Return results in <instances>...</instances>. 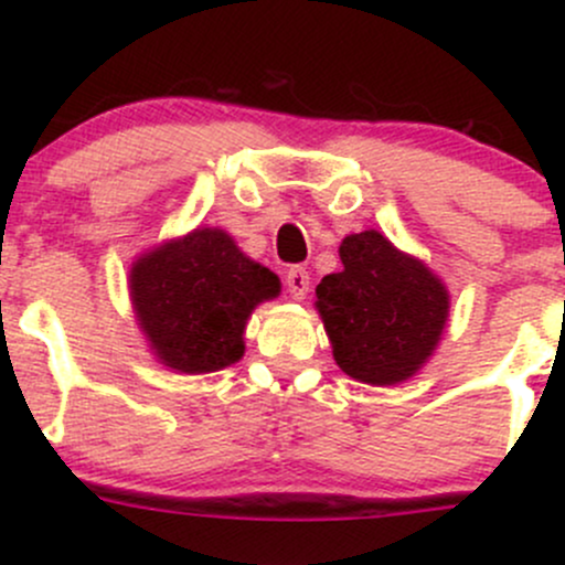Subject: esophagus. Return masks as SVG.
Returning a JSON list of instances; mask_svg holds the SVG:
<instances>
[{
	"label": "esophagus",
	"mask_w": 565,
	"mask_h": 565,
	"mask_svg": "<svg viewBox=\"0 0 565 565\" xmlns=\"http://www.w3.org/2000/svg\"><path fill=\"white\" fill-rule=\"evenodd\" d=\"M287 289L289 295L295 297V300H305V295H308L310 289V274L300 265H295V268L287 270Z\"/></svg>",
	"instance_id": "34e87169"
}]
</instances>
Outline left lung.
Here are the masks:
<instances>
[{
    "label": "left lung",
    "mask_w": 565,
    "mask_h": 565,
    "mask_svg": "<svg viewBox=\"0 0 565 565\" xmlns=\"http://www.w3.org/2000/svg\"><path fill=\"white\" fill-rule=\"evenodd\" d=\"M340 260V274L316 287L337 366L366 385H395L417 374L449 319L440 278L380 231L342 238Z\"/></svg>",
    "instance_id": "1"
}]
</instances>
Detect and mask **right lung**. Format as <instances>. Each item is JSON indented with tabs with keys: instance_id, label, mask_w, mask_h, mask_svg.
Masks as SVG:
<instances>
[{
	"instance_id": "obj_1",
	"label": "right lung",
	"mask_w": 565,
	"mask_h": 565,
	"mask_svg": "<svg viewBox=\"0 0 565 565\" xmlns=\"http://www.w3.org/2000/svg\"><path fill=\"white\" fill-rule=\"evenodd\" d=\"M281 281L220 228H196L132 263L129 297L153 355L183 374H206L244 355L252 310Z\"/></svg>"
}]
</instances>
